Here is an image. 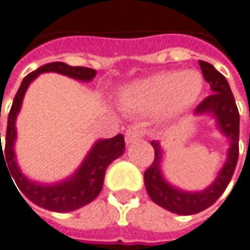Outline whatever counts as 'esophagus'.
Instances as JSON below:
<instances>
[{"label": "esophagus", "mask_w": 250, "mask_h": 250, "mask_svg": "<svg viewBox=\"0 0 250 250\" xmlns=\"http://www.w3.org/2000/svg\"><path fill=\"white\" fill-rule=\"evenodd\" d=\"M144 136V131L139 128V127H136V125H133V127H130L127 131H125V143L127 144H130V143H134V141H137L141 137Z\"/></svg>", "instance_id": "obj_1"}]
</instances>
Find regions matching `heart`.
<instances>
[{
    "label": "heart",
    "mask_w": 250,
    "mask_h": 250,
    "mask_svg": "<svg viewBox=\"0 0 250 250\" xmlns=\"http://www.w3.org/2000/svg\"><path fill=\"white\" fill-rule=\"evenodd\" d=\"M202 78L195 70H168L140 79L123 89L120 103L127 110L174 116L187 110L202 92Z\"/></svg>",
    "instance_id": "obj_1"
}]
</instances>
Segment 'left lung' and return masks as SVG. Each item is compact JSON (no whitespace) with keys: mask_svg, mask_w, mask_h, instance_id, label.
Here are the masks:
<instances>
[{"mask_svg":"<svg viewBox=\"0 0 250 250\" xmlns=\"http://www.w3.org/2000/svg\"><path fill=\"white\" fill-rule=\"evenodd\" d=\"M199 66L204 79L209 83L213 93L199 103L195 113L215 114L219 128L230 141V148L228 151L227 164L221 169L218 178L211 187L201 192H184L169 187L161 177L160 161L163 151L157 141H151V146L154 147V161L144 171V184L147 188V194L157 205L180 215H192L209 208L224 194L228 184L230 183L239 155V111L235 103V97L230 92L229 83L225 76L219 73L211 63L199 61Z\"/></svg>","mask_w":250,"mask_h":250,"instance_id":"left-lung-1","label":"left lung"}]
</instances>
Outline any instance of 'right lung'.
Returning a JSON list of instances; mask_svg holds the SVG:
<instances>
[{"label":"right lung","instance_id":"add662e5","mask_svg":"<svg viewBox=\"0 0 250 250\" xmlns=\"http://www.w3.org/2000/svg\"><path fill=\"white\" fill-rule=\"evenodd\" d=\"M43 72H58V73L66 75L69 78L78 79V81H92L96 76L95 69L84 66H69L63 62L46 63L43 66L38 67L37 70L31 72L29 75H26L23 78L17 95L14 97L11 110L8 114L7 136H5L4 150L1 146L0 133V166L1 161H4V163L7 161L5 167L11 172L9 174V177L12 175L11 181L14 179L17 184V186L15 185L16 183L14 184L15 189L18 186L20 189L18 194L20 195L23 194L21 198L23 199L25 197L31 202H34L35 205L43 208V209H48V211L70 212V211L79 209L82 207L87 205L100 194L106 169L110 166L111 161H114L116 158H119L125 153V137H123V134H117L113 139L97 141L95 147L87 154L86 160L83 161L81 168L78 169V172L67 181L55 184V185H39V184L32 183L28 178H25V175L20 171L17 163H15V154H14V141H15V136H17L15 117L21 109V103H22L23 95H25L28 84L34 81L39 73H43Z\"/></svg>","mask_w":250,"mask_h":250}]
</instances>
